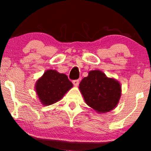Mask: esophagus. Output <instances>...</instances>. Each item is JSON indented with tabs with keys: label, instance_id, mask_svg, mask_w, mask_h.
Instances as JSON below:
<instances>
[{
	"label": "esophagus",
	"instance_id": "esophagus-1",
	"mask_svg": "<svg viewBox=\"0 0 151 151\" xmlns=\"http://www.w3.org/2000/svg\"><path fill=\"white\" fill-rule=\"evenodd\" d=\"M72 83H73V84L75 86H77L78 85H79V81L78 80V79H76V80H74L73 81H72Z\"/></svg>",
	"mask_w": 151,
	"mask_h": 151
}]
</instances>
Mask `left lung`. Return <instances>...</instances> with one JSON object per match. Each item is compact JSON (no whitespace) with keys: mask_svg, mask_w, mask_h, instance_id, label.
Returning <instances> with one entry per match:
<instances>
[{"mask_svg":"<svg viewBox=\"0 0 151 151\" xmlns=\"http://www.w3.org/2000/svg\"><path fill=\"white\" fill-rule=\"evenodd\" d=\"M79 89L86 104L100 114L115 109L121 96L120 82L98 70L89 72L81 81Z\"/></svg>","mask_w":151,"mask_h":151,"instance_id":"8db88e82","label":"left lung"}]
</instances>
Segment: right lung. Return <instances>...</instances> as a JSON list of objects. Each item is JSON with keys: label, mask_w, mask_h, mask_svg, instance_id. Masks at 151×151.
<instances>
[{"label": "right lung", "mask_w": 151, "mask_h": 151, "mask_svg": "<svg viewBox=\"0 0 151 151\" xmlns=\"http://www.w3.org/2000/svg\"><path fill=\"white\" fill-rule=\"evenodd\" d=\"M40 101L44 106H49L62 99L73 84L65 74L55 70H46L35 85Z\"/></svg>", "instance_id": "obj_1"}]
</instances>
